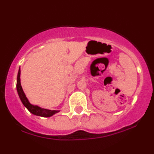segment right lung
<instances>
[{"label": "right lung", "mask_w": 154, "mask_h": 154, "mask_svg": "<svg viewBox=\"0 0 154 154\" xmlns=\"http://www.w3.org/2000/svg\"><path fill=\"white\" fill-rule=\"evenodd\" d=\"M17 91L18 93V95L20 96V98L22 103H23L27 109L31 113L36 116H41V117H50L53 116L56 113H58L60 111H55V110H49V109H43L41 108L39 106L36 105H32L29 103V101L26 96L24 91L22 90V88L21 86V83H20V68L18 71L17 77V84H16Z\"/></svg>", "instance_id": "right-lung-1"}]
</instances>
